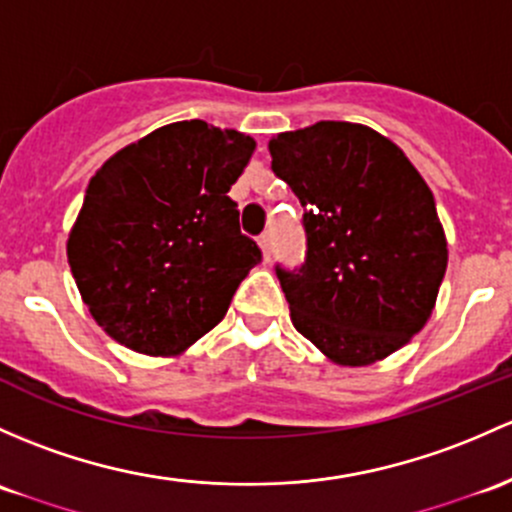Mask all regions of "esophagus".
<instances>
[{
	"label": "esophagus",
	"instance_id": "1",
	"mask_svg": "<svg viewBox=\"0 0 512 512\" xmlns=\"http://www.w3.org/2000/svg\"><path fill=\"white\" fill-rule=\"evenodd\" d=\"M260 250H262V260L265 262H270L272 260V235L270 233H265V235H260Z\"/></svg>",
	"mask_w": 512,
	"mask_h": 512
}]
</instances>
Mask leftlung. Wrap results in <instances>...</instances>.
Here are the masks:
<instances>
[{
  "instance_id": "obj_1",
  "label": "left lung",
  "mask_w": 512,
  "mask_h": 512,
  "mask_svg": "<svg viewBox=\"0 0 512 512\" xmlns=\"http://www.w3.org/2000/svg\"><path fill=\"white\" fill-rule=\"evenodd\" d=\"M270 154L304 206L306 262L277 267L294 328L343 368L400 351L432 316L449 262L427 181L358 122L282 132Z\"/></svg>"
}]
</instances>
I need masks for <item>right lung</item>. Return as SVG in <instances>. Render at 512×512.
I'll list each match as a JSON object with an SVG mask.
<instances>
[{"mask_svg":"<svg viewBox=\"0 0 512 512\" xmlns=\"http://www.w3.org/2000/svg\"><path fill=\"white\" fill-rule=\"evenodd\" d=\"M255 139L171 122L95 171L68 233V265L98 326L129 351L181 355L223 321L262 260L230 186Z\"/></svg>","mask_w":512,"mask_h":512,"instance_id":"add662e5","label":"right lung"}]
</instances>
